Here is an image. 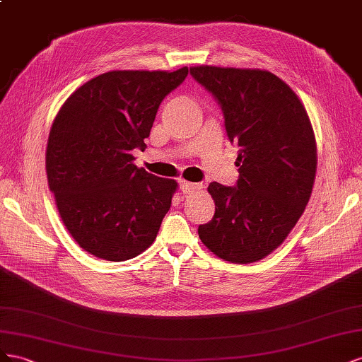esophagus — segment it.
I'll use <instances>...</instances> for the list:
<instances>
[{
  "label": "esophagus",
  "instance_id": "obj_1",
  "mask_svg": "<svg viewBox=\"0 0 362 362\" xmlns=\"http://www.w3.org/2000/svg\"><path fill=\"white\" fill-rule=\"evenodd\" d=\"M180 189L185 192V194H194L202 189V183H192V182H182L180 183Z\"/></svg>",
  "mask_w": 362,
  "mask_h": 362
}]
</instances>
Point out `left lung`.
<instances>
[{"label":"left lung","instance_id":"left-lung-1","mask_svg":"<svg viewBox=\"0 0 362 362\" xmlns=\"http://www.w3.org/2000/svg\"><path fill=\"white\" fill-rule=\"evenodd\" d=\"M189 74L218 103L227 138L240 148L233 187L209 183L215 214L199 236L224 261L256 262L284 243L311 197V121L294 90L268 71L206 65Z\"/></svg>","mask_w":362,"mask_h":362}]
</instances>
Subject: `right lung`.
Wrapping results in <instances>:
<instances>
[{"label":"right lung","instance_id":"obj_1","mask_svg":"<svg viewBox=\"0 0 362 362\" xmlns=\"http://www.w3.org/2000/svg\"><path fill=\"white\" fill-rule=\"evenodd\" d=\"M188 72H105L60 107L48 136V185L88 253L121 262L156 240L177 183L138 168L132 151L146 148L160 103Z\"/></svg>","mask_w":362,"mask_h":362}]
</instances>
